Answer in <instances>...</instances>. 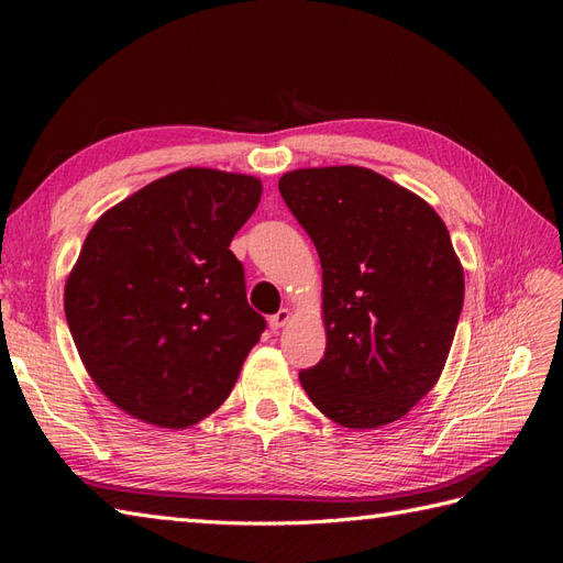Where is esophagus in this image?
<instances>
[{
  "instance_id": "1",
  "label": "esophagus",
  "mask_w": 563,
  "mask_h": 563,
  "mask_svg": "<svg viewBox=\"0 0 563 563\" xmlns=\"http://www.w3.org/2000/svg\"><path fill=\"white\" fill-rule=\"evenodd\" d=\"M288 319H291V312H288L286 308H282L277 314H272V317H269V329H272V331H279V329H284L286 323H288Z\"/></svg>"
}]
</instances>
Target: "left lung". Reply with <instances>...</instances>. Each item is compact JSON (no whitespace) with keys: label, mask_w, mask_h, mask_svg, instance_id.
<instances>
[{"label":"left lung","mask_w":563,"mask_h":563,"mask_svg":"<svg viewBox=\"0 0 563 563\" xmlns=\"http://www.w3.org/2000/svg\"><path fill=\"white\" fill-rule=\"evenodd\" d=\"M279 192L323 269L327 352L300 371L343 428L404 418L434 387L463 312L465 279L428 201L362 166L298 168Z\"/></svg>","instance_id":"left-lung-1"}]
</instances>
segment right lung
Instances as JSON below:
<instances>
[{
	"mask_svg": "<svg viewBox=\"0 0 563 563\" xmlns=\"http://www.w3.org/2000/svg\"><path fill=\"white\" fill-rule=\"evenodd\" d=\"M261 180L183 168L98 218L65 284L89 376L129 416L180 430L228 399L265 319L230 251Z\"/></svg>",
	"mask_w": 563,
	"mask_h": 563,
	"instance_id": "add662e5",
	"label": "right lung"
}]
</instances>
